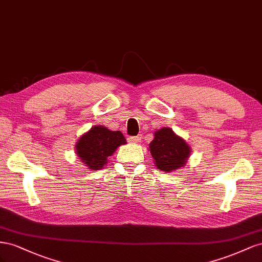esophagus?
I'll return each mask as SVG.
<instances>
[{
	"mask_svg": "<svg viewBox=\"0 0 262 262\" xmlns=\"http://www.w3.org/2000/svg\"><path fill=\"white\" fill-rule=\"evenodd\" d=\"M140 139H141V136H140V135H138V136H130V137H128V141H129V143H135V144L139 143Z\"/></svg>",
	"mask_w": 262,
	"mask_h": 262,
	"instance_id": "esophagus-1",
	"label": "esophagus"
}]
</instances>
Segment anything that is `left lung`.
Returning a JSON list of instances; mask_svg holds the SVG:
<instances>
[{
  "label": "left lung",
  "instance_id": "1",
  "mask_svg": "<svg viewBox=\"0 0 262 262\" xmlns=\"http://www.w3.org/2000/svg\"><path fill=\"white\" fill-rule=\"evenodd\" d=\"M149 150L155 164L164 172H171L184 167L191 154V147L169 127H162L154 134Z\"/></svg>",
  "mask_w": 262,
  "mask_h": 262
}]
</instances>
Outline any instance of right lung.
Instances as JSON below:
<instances>
[{"label": "right lung", "instance_id": "1", "mask_svg": "<svg viewBox=\"0 0 262 262\" xmlns=\"http://www.w3.org/2000/svg\"><path fill=\"white\" fill-rule=\"evenodd\" d=\"M126 139L119 130H110L104 126H93L82 135L76 145V152L89 169L100 170L106 166L107 158L113 155Z\"/></svg>", "mask_w": 262, "mask_h": 262}]
</instances>
